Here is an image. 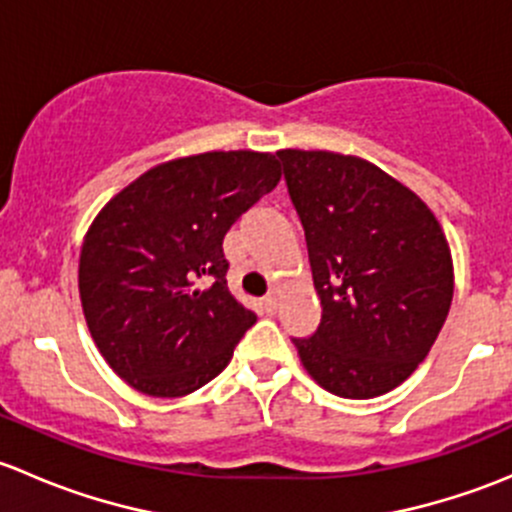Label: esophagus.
<instances>
[{
  "label": "esophagus",
  "instance_id": "1",
  "mask_svg": "<svg viewBox=\"0 0 512 512\" xmlns=\"http://www.w3.org/2000/svg\"><path fill=\"white\" fill-rule=\"evenodd\" d=\"M262 307H265V312L275 314L277 307H280V297H277V294H267V297L262 299Z\"/></svg>",
  "mask_w": 512,
  "mask_h": 512
}]
</instances>
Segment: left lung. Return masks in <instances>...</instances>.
<instances>
[{"instance_id":"obj_1","label":"left lung","mask_w":512,"mask_h":512,"mask_svg":"<svg viewBox=\"0 0 512 512\" xmlns=\"http://www.w3.org/2000/svg\"><path fill=\"white\" fill-rule=\"evenodd\" d=\"M307 240L322 322L292 339L329 394L374 399L409 379L448 317L453 262L428 205L374 163L277 151Z\"/></svg>"}]
</instances>
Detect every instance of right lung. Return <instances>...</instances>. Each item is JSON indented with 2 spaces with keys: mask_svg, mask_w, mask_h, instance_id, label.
<instances>
[{
  "mask_svg": "<svg viewBox=\"0 0 512 512\" xmlns=\"http://www.w3.org/2000/svg\"><path fill=\"white\" fill-rule=\"evenodd\" d=\"M272 153L168 160L123 188L84 237L79 292L98 352L148 396L193 394L257 322L227 289L223 240L275 190Z\"/></svg>",
  "mask_w": 512,
  "mask_h": 512,
  "instance_id": "right-lung-1",
  "label": "right lung"
}]
</instances>
